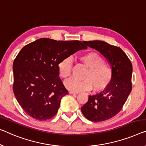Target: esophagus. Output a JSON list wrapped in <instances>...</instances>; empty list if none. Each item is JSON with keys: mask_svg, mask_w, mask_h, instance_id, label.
<instances>
[{"mask_svg": "<svg viewBox=\"0 0 146 146\" xmlns=\"http://www.w3.org/2000/svg\"><path fill=\"white\" fill-rule=\"evenodd\" d=\"M69 94H77L78 92H73V91H70V92H69Z\"/></svg>", "mask_w": 146, "mask_h": 146, "instance_id": "1", "label": "esophagus"}]
</instances>
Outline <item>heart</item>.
Masks as SVG:
<instances>
[{
	"label": "heart",
	"instance_id": "1",
	"mask_svg": "<svg viewBox=\"0 0 146 146\" xmlns=\"http://www.w3.org/2000/svg\"><path fill=\"white\" fill-rule=\"evenodd\" d=\"M82 62L88 67L84 75V80L71 79L65 83L66 88L73 92L90 90L94 86L95 91L104 90L110 86L113 79V71L110 66L99 54L88 52L80 57ZM73 62L70 57L65 58L58 63V71L63 79H67L71 75Z\"/></svg>",
	"mask_w": 146,
	"mask_h": 146
}]
</instances>
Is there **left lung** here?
Listing matches in <instances>:
<instances>
[{
  "label": "left lung",
  "mask_w": 146,
  "mask_h": 146,
  "mask_svg": "<svg viewBox=\"0 0 146 146\" xmlns=\"http://www.w3.org/2000/svg\"><path fill=\"white\" fill-rule=\"evenodd\" d=\"M88 46L102 54L111 65L113 79L103 92L88 96L81 108L82 114L89 121H104L116 115L132 90V63L121 48L102 40L83 41Z\"/></svg>",
  "instance_id": "8db88e82"
}]
</instances>
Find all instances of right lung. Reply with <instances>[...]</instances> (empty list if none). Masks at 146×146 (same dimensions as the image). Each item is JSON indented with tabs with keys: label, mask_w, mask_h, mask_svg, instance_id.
I'll return each mask as SVG.
<instances>
[{
	"label": "right lung",
	"mask_w": 146,
	"mask_h": 146,
	"mask_svg": "<svg viewBox=\"0 0 146 146\" xmlns=\"http://www.w3.org/2000/svg\"><path fill=\"white\" fill-rule=\"evenodd\" d=\"M87 47L79 40L41 38L22 48L13 63V91L23 111L39 121L57 113L61 100L68 94L59 77L61 60Z\"/></svg>",
	"instance_id": "obj_1"
}]
</instances>
